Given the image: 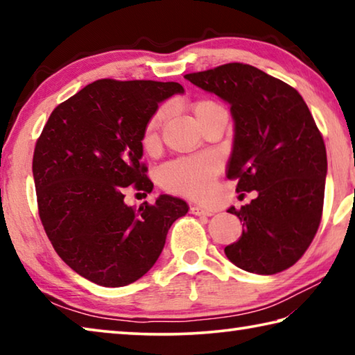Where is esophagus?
<instances>
[{"instance_id": "34e87169", "label": "esophagus", "mask_w": 355, "mask_h": 355, "mask_svg": "<svg viewBox=\"0 0 355 355\" xmlns=\"http://www.w3.org/2000/svg\"><path fill=\"white\" fill-rule=\"evenodd\" d=\"M191 213L196 214V216H213L211 209L202 208V207H199V205H192V207H191Z\"/></svg>"}]
</instances>
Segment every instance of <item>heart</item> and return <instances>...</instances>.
Here are the masks:
<instances>
[{
	"mask_svg": "<svg viewBox=\"0 0 355 355\" xmlns=\"http://www.w3.org/2000/svg\"><path fill=\"white\" fill-rule=\"evenodd\" d=\"M216 106L213 100H199L196 101L192 110L199 122H202ZM167 117V106H161L156 110L147 120L144 128L142 142L146 146H152L158 137L159 128ZM220 169V161L213 153H203L196 156H184L166 163L159 169L158 178L164 189L175 192V194L188 197H205L213 189L214 178Z\"/></svg>",
	"mask_w": 355,
	"mask_h": 355,
	"instance_id": "heart-1",
	"label": "heart"
}]
</instances>
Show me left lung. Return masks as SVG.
Instances as JSON below:
<instances>
[{
    "mask_svg": "<svg viewBox=\"0 0 355 355\" xmlns=\"http://www.w3.org/2000/svg\"><path fill=\"white\" fill-rule=\"evenodd\" d=\"M230 103L235 120L227 177L257 199L228 213L243 235L224 249L248 272L285 271L305 254L320 227L327 155L307 103L296 89L249 64L230 62L184 75Z\"/></svg>",
    "mask_w": 355,
    "mask_h": 355,
    "instance_id": "8db88e82",
    "label": "left lung"
}]
</instances>
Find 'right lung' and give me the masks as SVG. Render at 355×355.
<instances>
[{
    "instance_id": "1",
    "label": "right lung",
    "mask_w": 355,
    "mask_h": 355,
    "mask_svg": "<svg viewBox=\"0 0 355 355\" xmlns=\"http://www.w3.org/2000/svg\"><path fill=\"white\" fill-rule=\"evenodd\" d=\"M178 83L98 80L55 107L35 142L33 175L42 225L58 255L84 279L125 286L158 260L188 205L159 196L139 208L125 191L152 192L141 163L142 135Z\"/></svg>"
}]
</instances>
